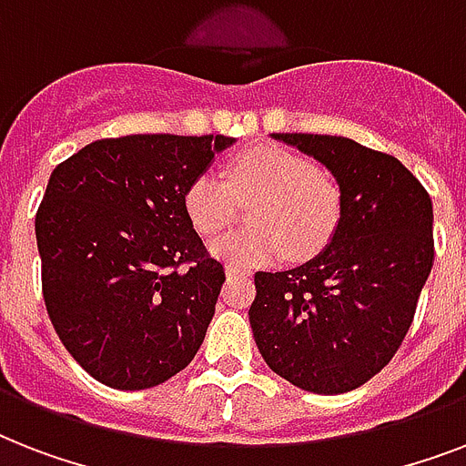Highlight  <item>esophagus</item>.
Segmentation results:
<instances>
[{"label":"esophagus","instance_id":"1","mask_svg":"<svg viewBox=\"0 0 466 466\" xmlns=\"http://www.w3.org/2000/svg\"><path fill=\"white\" fill-rule=\"evenodd\" d=\"M227 278H239V276H251V270L241 268V266H234V263H227L225 266Z\"/></svg>","mask_w":466,"mask_h":466}]
</instances>
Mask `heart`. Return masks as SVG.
I'll use <instances>...</instances> for the list:
<instances>
[{"label":"heart","instance_id":"obj_1","mask_svg":"<svg viewBox=\"0 0 466 466\" xmlns=\"http://www.w3.org/2000/svg\"><path fill=\"white\" fill-rule=\"evenodd\" d=\"M237 200H254L248 210L254 227L227 232L210 244L212 254L234 266L268 263L283 254L292 261L317 256L331 241L343 208L331 176L278 145L241 149L225 164V181L200 174L183 196L190 225L205 237L232 222Z\"/></svg>","mask_w":466,"mask_h":466}]
</instances>
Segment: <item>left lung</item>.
Masks as SVG:
<instances>
[{
	"label": "left lung",
	"instance_id": "left-lung-1",
	"mask_svg": "<svg viewBox=\"0 0 466 466\" xmlns=\"http://www.w3.org/2000/svg\"><path fill=\"white\" fill-rule=\"evenodd\" d=\"M321 161L343 198L329 247L298 268L254 276L248 321L276 375L343 394L401 346L433 268V203L397 157L336 135L276 133Z\"/></svg>",
	"mask_w": 466,
	"mask_h": 466
}]
</instances>
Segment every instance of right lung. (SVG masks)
Wrapping results in <instances>:
<instances>
[{
  "instance_id": "add662e5",
  "label": "right lung",
  "mask_w": 466,
  "mask_h": 466,
  "mask_svg": "<svg viewBox=\"0 0 466 466\" xmlns=\"http://www.w3.org/2000/svg\"><path fill=\"white\" fill-rule=\"evenodd\" d=\"M234 137L127 135L55 167L35 212L43 299L69 355L113 390H149L203 343L225 283L183 196Z\"/></svg>"
}]
</instances>
